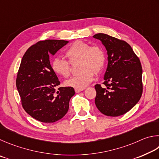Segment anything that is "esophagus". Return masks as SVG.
<instances>
[{"instance_id": "1", "label": "esophagus", "mask_w": 159, "mask_h": 159, "mask_svg": "<svg viewBox=\"0 0 159 159\" xmlns=\"http://www.w3.org/2000/svg\"><path fill=\"white\" fill-rule=\"evenodd\" d=\"M84 89H75V91L76 93H80V91H84Z\"/></svg>"}]
</instances>
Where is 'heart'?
Returning <instances> with one entry per match:
<instances>
[{
  "label": "heart",
  "mask_w": 159,
  "mask_h": 159,
  "mask_svg": "<svg viewBox=\"0 0 159 159\" xmlns=\"http://www.w3.org/2000/svg\"><path fill=\"white\" fill-rule=\"evenodd\" d=\"M65 55L70 62L80 61L79 70L81 72L66 81V85L75 89H84L93 81L94 73L99 74L103 70L106 56L104 50L98 45L91 46L82 40L74 42L66 50ZM52 68L55 73L67 77L70 72L68 61L56 57L52 62Z\"/></svg>",
  "instance_id": "b5f03b06"
}]
</instances>
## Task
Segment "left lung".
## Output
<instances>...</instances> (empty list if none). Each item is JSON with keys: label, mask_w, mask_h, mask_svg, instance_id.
<instances>
[{"label": "left lung", "mask_w": 159, "mask_h": 159, "mask_svg": "<svg viewBox=\"0 0 159 159\" xmlns=\"http://www.w3.org/2000/svg\"><path fill=\"white\" fill-rule=\"evenodd\" d=\"M93 37L102 42L108 56L104 87L95 85L96 105L106 116L123 115L138 103L143 93L140 61L126 42L104 33Z\"/></svg>", "instance_id": "obj_1"}]
</instances>
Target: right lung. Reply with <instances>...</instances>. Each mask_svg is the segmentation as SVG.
Masks as SVG:
<instances>
[{"mask_svg":"<svg viewBox=\"0 0 159 159\" xmlns=\"http://www.w3.org/2000/svg\"><path fill=\"white\" fill-rule=\"evenodd\" d=\"M67 43L59 40L40 41L30 47L21 59L16 88L24 110L39 121L53 123L62 119L75 94L72 87H58L60 82L49 61V55H54Z\"/></svg>","mask_w":159,"mask_h":159,"instance_id":"obj_1","label":"right lung"}]
</instances>
